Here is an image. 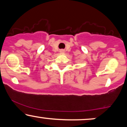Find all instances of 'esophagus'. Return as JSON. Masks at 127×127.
<instances>
[{
  "label": "esophagus",
  "instance_id": "1",
  "mask_svg": "<svg viewBox=\"0 0 127 127\" xmlns=\"http://www.w3.org/2000/svg\"><path fill=\"white\" fill-rule=\"evenodd\" d=\"M60 52L61 53H64V51L63 49H62V50H60Z\"/></svg>",
  "mask_w": 127,
  "mask_h": 127
}]
</instances>
